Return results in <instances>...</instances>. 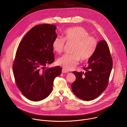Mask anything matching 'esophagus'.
Segmentation results:
<instances>
[{"mask_svg": "<svg viewBox=\"0 0 127 127\" xmlns=\"http://www.w3.org/2000/svg\"><path fill=\"white\" fill-rule=\"evenodd\" d=\"M62 73H69V72L67 71V70H66L65 69H64V68H63V69H62Z\"/></svg>", "mask_w": 127, "mask_h": 127, "instance_id": "34e87169", "label": "esophagus"}]
</instances>
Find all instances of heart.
Wrapping results in <instances>:
<instances>
[{
  "label": "heart",
  "mask_w": 127,
  "mask_h": 127,
  "mask_svg": "<svg viewBox=\"0 0 127 127\" xmlns=\"http://www.w3.org/2000/svg\"><path fill=\"white\" fill-rule=\"evenodd\" d=\"M90 33L84 28L76 26L69 28L64 32V38L56 36L52 42L53 50L58 54L64 49L65 41L73 43L72 54H64L59 58L57 63L66 70H71L79 61L86 62L91 59L97 47L96 39L90 36Z\"/></svg>",
  "instance_id": "obj_1"
}]
</instances>
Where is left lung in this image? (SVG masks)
<instances>
[{"instance_id":"8db88e82","label":"left lung","mask_w":127,"mask_h":127,"mask_svg":"<svg viewBox=\"0 0 127 127\" xmlns=\"http://www.w3.org/2000/svg\"><path fill=\"white\" fill-rule=\"evenodd\" d=\"M112 64L107 41H100L94 54L83 67L84 72H72L76 78L71 85L75 95L85 101L92 100L100 96L108 86Z\"/></svg>"}]
</instances>
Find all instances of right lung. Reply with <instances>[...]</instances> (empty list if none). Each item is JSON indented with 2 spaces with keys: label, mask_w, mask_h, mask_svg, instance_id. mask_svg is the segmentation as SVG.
Returning a JSON list of instances; mask_svg holds the SVG:
<instances>
[{
  "label": "right lung",
  "mask_w": 127,
  "mask_h": 127,
  "mask_svg": "<svg viewBox=\"0 0 127 127\" xmlns=\"http://www.w3.org/2000/svg\"><path fill=\"white\" fill-rule=\"evenodd\" d=\"M56 26L42 24L33 27L20 42L13 65L16 85L27 99L38 101L48 97L55 78L62 73L60 66L45 67L54 62L52 42Z\"/></svg>",
  "instance_id": "add662e5"
}]
</instances>
